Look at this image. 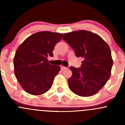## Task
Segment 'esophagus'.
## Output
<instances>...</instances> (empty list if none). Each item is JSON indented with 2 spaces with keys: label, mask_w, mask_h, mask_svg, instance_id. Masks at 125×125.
<instances>
[{
  "label": "esophagus",
  "mask_w": 125,
  "mask_h": 125,
  "mask_svg": "<svg viewBox=\"0 0 125 125\" xmlns=\"http://www.w3.org/2000/svg\"><path fill=\"white\" fill-rule=\"evenodd\" d=\"M60 68H61L62 70H66V69H67V68L65 67V66H60Z\"/></svg>",
  "instance_id": "1"
}]
</instances>
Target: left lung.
Segmentation results:
<instances>
[{
    "instance_id": "obj_1",
    "label": "left lung",
    "mask_w": 125,
    "mask_h": 125,
    "mask_svg": "<svg viewBox=\"0 0 125 125\" xmlns=\"http://www.w3.org/2000/svg\"><path fill=\"white\" fill-rule=\"evenodd\" d=\"M63 39L82 57L81 67L71 66L73 75L68 79L72 92L82 97L96 94L111 76L113 60L108 44L101 37L85 30L64 34Z\"/></svg>"
}]
</instances>
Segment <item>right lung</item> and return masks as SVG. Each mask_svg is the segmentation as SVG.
<instances>
[{
    "label": "right lung",
    "instance_id": "1",
    "mask_svg": "<svg viewBox=\"0 0 125 125\" xmlns=\"http://www.w3.org/2000/svg\"><path fill=\"white\" fill-rule=\"evenodd\" d=\"M63 34L49 31L36 32L28 37L18 47L14 57L16 77L22 88L31 95H41L51 88L59 66L48 63L52 57L56 43Z\"/></svg>",
    "mask_w": 125,
    "mask_h": 125
}]
</instances>
